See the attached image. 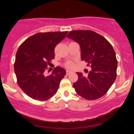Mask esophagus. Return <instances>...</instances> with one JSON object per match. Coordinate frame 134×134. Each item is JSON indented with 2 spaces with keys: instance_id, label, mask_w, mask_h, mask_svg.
<instances>
[{
  "instance_id": "1",
  "label": "esophagus",
  "mask_w": 134,
  "mask_h": 134,
  "mask_svg": "<svg viewBox=\"0 0 134 134\" xmlns=\"http://www.w3.org/2000/svg\"><path fill=\"white\" fill-rule=\"evenodd\" d=\"M71 72H72L71 71H70V70H67V71H66V74H67V75H69L70 74H71Z\"/></svg>"
}]
</instances>
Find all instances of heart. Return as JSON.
<instances>
[{
  "label": "heart",
  "mask_w": 134,
  "mask_h": 134,
  "mask_svg": "<svg viewBox=\"0 0 134 134\" xmlns=\"http://www.w3.org/2000/svg\"><path fill=\"white\" fill-rule=\"evenodd\" d=\"M65 67H67V69H72L74 67V63L72 61H67L65 63Z\"/></svg>",
  "instance_id": "heart-1"
}]
</instances>
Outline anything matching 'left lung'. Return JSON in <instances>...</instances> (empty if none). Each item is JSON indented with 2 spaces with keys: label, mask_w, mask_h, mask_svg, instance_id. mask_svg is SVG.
<instances>
[{
  "label": "left lung",
  "mask_w": 134,
  "mask_h": 134,
  "mask_svg": "<svg viewBox=\"0 0 134 134\" xmlns=\"http://www.w3.org/2000/svg\"><path fill=\"white\" fill-rule=\"evenodd\" d=\"M67 37L78 42L81 60L92 68L87 76L76 72L78 81L73 87L78 95L87 100L104 96L116 78L118 60L114 49L103 36L92 30H73Z\"/></svg>",
  "instance_id": "8db88e82"
}]
</instances>
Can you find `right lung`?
I'll list each match as a JSON object with an SVG mask.
<instances>
[{
	"label": "right lung",
	"mask_w": 134,
	"mask_h": 134,
	"mask_svg": "<svg viewBox=\"0 0 134 134\" xmlns=\"http://www.w3.org/2000/svg\"><path fill=\"white\" fill-rule=\"evenodd\" d=\"M68 32L38 33L27 38L17 51L14 71L19 87L34 99L46 101L55 94L66 71L60 67L52 74L44 73L55 58L56 45L63 40Z\"/></svg>",
	"instance_id": "add662e5"
}]
</instances>
